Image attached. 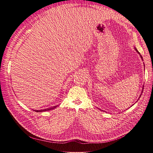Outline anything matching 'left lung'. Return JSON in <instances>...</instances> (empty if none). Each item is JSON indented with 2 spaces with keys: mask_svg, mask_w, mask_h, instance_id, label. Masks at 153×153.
Listing matches in <instances>:
<instances>
[{
  "mask_svg": "<svg viewBox=\"0 0 153 153\" xmlns=\"http://www.w3.org/2000/svg\"><path fill=\"white\" fill-rule=\"evenodd\" d=\"M136 50H137V52H138V53H139V52H138V51H137V49H136ZM140 57H141V58H142V56H141V55H140ZM140 96H141V95H140Z\"/></svg>",
  "mask_w": 153,
  "mask_h": 153,
  "instance_id": "1",
  "label": "left lung"
}]
</instances>
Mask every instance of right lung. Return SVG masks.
Returning <instances> with one entry per match:
<instances>
[{
  "mask_svg": "<svg viewBox=\"0 0 153 153\" xmlns=\"http://www.w3.org/2000/svg\"><path fill=\"white\" fill-rule=\"evenodd\" d=\"M57 106H53V107H50V108H46V109H44V110H34L36 111V112H44V111H48V110H52V109H54L57 107Z\"/></svg>",
  "mask_w": 153,
  "mask_h": 153,
  "instance_id": "right-lung-1",
  "label": "right lung"
}]
</instances>
